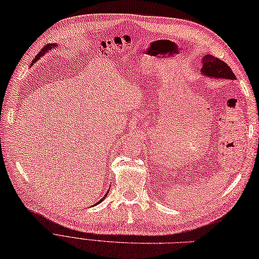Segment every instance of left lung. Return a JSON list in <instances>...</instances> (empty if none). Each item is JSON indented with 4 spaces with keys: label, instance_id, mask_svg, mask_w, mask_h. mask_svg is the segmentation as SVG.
Listing matches in <instances>:
<instances>
[{
    "label": "left lung",
    "instance_id": "8db88e82",
    "mask_svg": "<svg viewBox=\"0 0 259 259\" xmlns=\"http://www.w3.org/2000/svg\"><path fill=\"white\" fill-rule=\"evenodd\" d=\"M202 69L201 74L211 79H226V80H237L232 70L228 66L227 63L219 60L209 54L202 57Z\"/></svg>",
    "mask_w": 259,
    "mask_h": 259
}]
</instances>
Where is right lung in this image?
I'll use <instances>...</instances> for the list:
<instances>
[{
  "label": "right lung",
  "mask_w": 259,
  "mask_h": 259,
  "mask_svg": "<svg viewBox=\"0 0 259 259\" xmlns=\"http://www.w3.org/2000/svg\"><path fill=\"white\" fill-rule=\"evenodd\" d=\"M55 47H58L57 45H56V44H48V45L47 46H45V47H44L42 48V50L40 51V52H39L38 53V55L35 57V60H33L32 61V63H31V64H30V66L31 65H33V63H36L37 62V60H39V58H40L41 56H44V55H45V54L47 53V52H50V51H52L53 50V48H55ZM108 192H109V190H108ZM108 192H107V194L106 195H108ZM106 195H105V196L104 197H102L101 199H100V201L99 202H97L96 204H95V205H92V206H96V205H98V204L99 203H101L102 201H104V199L106 198Z\"/></svg>",
  "instance_id": "obj_1"
}]
</instances>
